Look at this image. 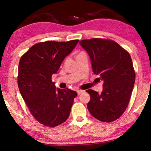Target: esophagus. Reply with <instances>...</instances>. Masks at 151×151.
Instances as JSON below:
<instances>
[{
    "label": "esophagus",
    "mask_w": 151,
    "mask_h": 151,
    "mask_svg": "<svg viewBox=\"0 0 151 151\" xmlns=\"http://www.w3.org/2000/svg\"><path fill=\"white\" fill-rule=\"evenodd\" d=\"M76 92H77V94H78V95H79V94H82L84 92V91H83V90H77L76 91Z\"/></svg>",
    "instance_id": "esophagus-1"
}]
</instances>
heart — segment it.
Instances as JSON below:
<instances>
[{
  "instance_id": "b5f03b06",
  "label": "heart",
  "mask_w": 151,
  "mask_h": 151,
  "mask_svg": "<svg viewBox=\"0 0 151 151\" xmlns=\"http://www.w3.org/2000/svg\"><path fill=\"white\" fill-rule=\"evenodd\" d=\"M81 53H83V52H79V53H78V54H77V55H76V56H77V55H80V54H81Z\"/></svg>"
}]
</instances>
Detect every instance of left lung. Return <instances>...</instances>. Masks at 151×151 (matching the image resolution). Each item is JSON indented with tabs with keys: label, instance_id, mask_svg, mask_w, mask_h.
<instances>
[{
	"label": "left lung",
	"instance_id": "1",
	"mask_svg": "<svg viewBox=\"0 0 151 151\" xmlns=\"http://www.w3.org/2000/svg\"><path fill=\"white\" fill-rule=\"evenodd\" d=\"M79 44L90 57L93 71L103 83L101 94L91 89L88 111L102 122L118 119L129 104L135 81V72L130 54L111 40L92 39Z\"/></svg>",
	"mask_w": 151,
	"mask_h": 151
}]
</instances>
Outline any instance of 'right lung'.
Wrapping results in <instances>:
<instances>
[{"label":"right lung","instance_id":"obj_1","mask_svg":"<svg viewBox=\"0 0 151 151\" xmlns=\"http://www.w3.org/2000/svg\"><path fill=\"white\" fill-rule=\"evenodd\" d=\"M78 40L37 43L20 58L18 86L22 99L34 118L45 126L53 127L69 116L76 91L56 88L52 75Z\"/></svg>","mask_w":151,"mask_h":151}]
</instances>
